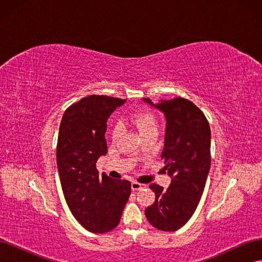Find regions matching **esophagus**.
<instances>
[{
    "label": "esophagus",
    "mask_w": 262,
    "mask_h": 262,
    "mask_svg": "<svg viewBox=\"0 0 262 262\" xmlns=\"http://www.w3.org/2000/svg\"><path fill=\"white\" fill-rule=\"evenodd\" d=\"M144 187H145L144 184H140V182H137V181H133L131 184V188H132L133 191H137V190L143 189Z\"/></svg>",
    "instance_id": "1"
}]
</instances>
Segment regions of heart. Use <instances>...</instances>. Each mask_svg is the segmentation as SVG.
Returning a JSON list of instances; mask_svg holds the SVG:
<instances>
[{
    "mask_svg": "<svg viewBox=\"0 0 262 262\" xmlns=\"http://www.w3.org/2000/svg\"><path fill=\"white\" fill-rule=\"evenodd\" d=\"M132 119L134 123L138 125L141 133H143L149 129H157L156 118L154 117L153 114H150L148 112H139L133 115ZM121 130H122V123L120 121H117L114 124L113 131H112V137L114 140H116L119 136H120Z\"/></svg>",
    "mask_w": 262,
    "mask_h": 262,
    "instance_id": "1",
    "label": "heart"
}]
</instances>
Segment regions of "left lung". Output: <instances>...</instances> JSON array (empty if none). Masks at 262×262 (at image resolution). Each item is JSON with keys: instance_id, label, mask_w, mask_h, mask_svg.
<instances>
[{"instance_id": "1", "label": "left lung", "mask_w": 262, "mask_h": 262, "mask_svg": "<svg viewBox=\"0 0 262 262\" xmlns=\"http://www.w3.org/2000/svg\"><path fill=\"white\" fill-rule=\"evenodd\" d=\"M166 118L162 160L171 177L168 189L149 188L155 201L145 209L147 221L164 232H175L192 216L203 193L211 165V130L204 114L192 101L176 97L154 105Z\"/></svg>"}]
</instances>
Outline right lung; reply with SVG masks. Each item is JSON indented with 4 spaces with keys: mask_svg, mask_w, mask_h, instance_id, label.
Wrapping results in <instances>:
<instances>
[{
    "mask_svg": "<svg viewBox=\"0 0 262 262\" xmlns=\"http://www.w3.org/2000/svg\"><path fill=\"white\" fill-rule=\"evenodd\" d=\"M125 99L91 95L70 106L60 123L57 165L70 211L87 231L107 233L119 224L131 193L128 180H115L96 169L107 153V119Z\"/></svg>",
    "mask_w": 262,
    "mask_h": 262,
    "instance_id": "obj_1",
    "label": "right lung"
}]
</instances>
